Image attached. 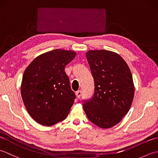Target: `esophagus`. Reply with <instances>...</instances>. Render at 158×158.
Returning <instances> with one entry per match:
<instances>
[{
  "instance_id": "esophagus-1",
  "label": "esophagus",
  "mask_w": 158,
  "mask_h": 158,
  "mask_svg": "<svg viewBox=\"0 0 158 158\" xmlns=\"http://www.w3.org/2000/svg\"><path fill=\"white\" fill-rule=\"evenodd\" d=\"M76 96H77V97L78 98H81V95H82V92H81V90H78V91H77L76 92Z\"/></svg>"
}]
</instances>
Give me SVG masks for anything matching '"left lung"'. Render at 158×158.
Segmentation results:
<instances>
[{"label":"left lung","mask_w":158,"mask_h":158,"mask_svg":"<svg viewBox=\"0 0 158 158\" xmlns=\"http://www.w3.org/2000/svg\"><path fill=\"white\" fill-rule=\"evenodd\" d=\"M85 56L94 92L91 98L83 100V109L90 122L101 128H109L121 122L132 105L135 94L132 74L116 53L92 50Z\"/></svg>","instance_id":"obj_1"}]
</instances>
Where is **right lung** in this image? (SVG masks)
<instances>
[{"instance_id": "add662e5", "label": "right lung", "mask_w": 158, "mask_h": 158, "mask_svg": "<svg viewBox=\"0 0 158 158\" xmlns=\"http://www.w3.org/2000/svg\"><path fill=\"white\" fill-rule=\"evenodd\" d=\"M75 56L70 50H52L36 57L23 73V104L32 118L41 125L53 126L69 115L76 96L64 69Z\"/></svg>"}]
</instances>
